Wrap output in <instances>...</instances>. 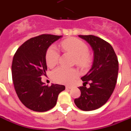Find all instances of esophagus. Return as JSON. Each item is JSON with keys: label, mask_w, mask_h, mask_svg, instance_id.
Segmentation results:
<instances>
[{"label": "esophagus", "mask_w": 131, "mask_h": 131, "mask_svg": "<svg viewBox=\"0 0 131 131\" xmlns=\"http://www.w3.org/2000/svg\"><path fill=\"white\" fill-rule=\"evenodd\" d=\"M70 88H71V86H66V89H67V90L70 89Z\"/></svg>", "instance_id": "obj_1"}]
</instances>
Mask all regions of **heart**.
I'll use <instances>...</instances> for the list:
<instances>
[{
  "label": "heart",
  "instance_id": "obj_1",
  "mask_svg": "<svg viewBox=\"0 0 131 131\" xmlns=\"http://www.w3.org/2000/svg\"><path fill=\"white\" fill-rule=\"evenodd\" d=\"M64 51L70 53L75 57L76 63L82 68H86L90 62V57L88 54L89 49L88 45L82 41L72 37L62 41L61 43ZM59 52L55 46L50 47L47 49L45 56L47 64L49 67H53L59 62ZM78 72L73 69H67L59 67L52 72L53 80L60 84H70L77 77Z\"/></svg>",
  "mask_w": 131,
  "mask_h": 131
}]
</instances>
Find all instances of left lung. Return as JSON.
Here are the masks:
<instances>
[{
  "mask_svg": "<svg viewBox=\"0 0 131 131\" xmlns=\"http://www.w3.org/2000/svg\"><path fill=\"white\" fill-rule=\"evenodd\" d=\"M78 36L92 47L94 61L90 70L81 78L83 86L78 88L81 95L75 99L74 103L82 111H92L104 105L113 92L119 62L113 48L105 40L92 35ZM88 83L89 88L85 86Z\"/></svg>",
  "mask_w": 131,
  "mask_h": 131,
  "instance_id": "obj_1",
  "label": "left lung"
}]
</instances>
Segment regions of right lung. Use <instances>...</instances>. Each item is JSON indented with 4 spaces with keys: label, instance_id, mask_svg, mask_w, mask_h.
<instances>
[{
    "label": "right lung",
    "instance_id": "obj_1",
    "mask_svg": "<svg viewBox=\"0 0 131 131\" xmlns=\"http://www.w3.org/2000/svg\"><path fill=\"white\" fill-rule=\"evenodd\" d=\"M62 36L43 34L24 43L14 55L12 81L18 97L29 110L44 112L55 106L63 85H45L41 77L46 74L47 51Z\"/></svg>",
    "mask_w": 131,
    "mask_h": 131
}]
</instances>
